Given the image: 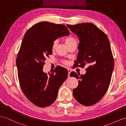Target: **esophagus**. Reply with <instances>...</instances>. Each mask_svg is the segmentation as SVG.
Wrapping results in <instances>:
<instances>
[{
	"label": "esophagus",
	"instance_id": "obj_1",
	"mask_svg": "<svg viewBox=\"0 0 126 126\" xmlns=\"http://www.w3.org/2000/svg\"><path fill=\"white\" fill-rule=\"evenodd\" d=\"M67 71H68V77H70V74L71 72V70L70 69H67Z\"/></svg>",
	"mask_w": 126,
	"mask_h": 126
}]
</instances>
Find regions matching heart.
<instances>
[{
    "instance_id": "obj_1",
    "label": "heart",
    "mask_w": 126,
    "mask_h": 126,
    "mask_svg": "<svg viewBox=\"0 0 126 126\" xmlns=\"http://www.w3.org/2000/svg\"><path fill=\"white\" fill-rule=\"evenodd\" d=\"M75 41H76L75 39L72 37H67L65 39V43L66 45H67L68 44H70L72 43H73V42H75ZM56 45H57V41H55L53 44V46H52L53 49H54V48H55ZM65 63H67V62H65Z\"/></svg>"
}]
</instances>
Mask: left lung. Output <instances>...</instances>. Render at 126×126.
I'll use <instances>...</instances> for the list:
<instances>
[{
    "instance_id": "8db88e82",
    "label": "left lung",
    "mask_w": 126,
    "mask_h": 126,
    "mask_svg": "<svg viewBox=\"0 0 126 126\" xmlns=\"http://www.w3.org/2000/svg\"><path fill=\"white\" fill-rule=\"evenodd\" d=\"M67 27L80 41L75 66H88L85 75L74 71L70 73V77L79 79L78 87L73 91V96L82 105H92L104 96L110 83L114 68L110 44L104 32L92 23Z\"/></svg>"
}]
</instances>
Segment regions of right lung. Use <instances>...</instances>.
Returning <instances> with one entry per match:
<instances>
[{"instance_id": "right-lung-1", "label": "right lung", "mask_w": 126, "mask_h": 126, "mask_svg": "<svg viewBox=\"0 0 126 126\" xmlns=\"http://www.w3.org/2000/svg\"><path fill=\"white\" fill-rule=\"evenodd\" d=\"M69 34L65 25L41 22L24 35L16 59L19 82L27 98L39 107L53 104L67 78L66 69L58 66L47 75L43 66L46 56L52 54L54 41Z\"/></svg>"}]
</instances>
